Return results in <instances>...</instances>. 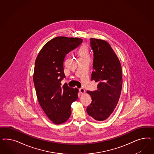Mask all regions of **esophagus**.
I'll list each match as a JSON object with an SVG mask.
<instances>
[{"label":"esophagus","instance_id":"1","mask_svg":"<svg viewBox=\"0 0 154 154\" xmlns=\"http://www.w3.org/2000/svg\"><path fill=\"white\" fill-rule=\"evenodd\" d=\"M79 91L81 94H84L85 93V89H84V88H81V89H79Z\"/></svg>","mask_w":154,"mask_h":154}]
</instances>
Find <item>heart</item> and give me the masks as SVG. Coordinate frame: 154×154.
Masks as SVG:
<instances>
[{
  "mask_svg": "<svg viewBox=\"0 0 154 154\" xmlns=\"http://www.w3.org/2000/svg\"><path fill=\"white\" fill-rule=\"evenodd\" d=\"M79 56H88V49L86 46L84 45L81 47L79 49Z\"/></svg>",
  "mask_w": 154,
  "mask_h": 154,
  "instance_id": "1",
  "label": "heart"
}]
</instances>
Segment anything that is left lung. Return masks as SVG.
<instances>
[{
	"label": "left lung",
	"instance_id": "obj_1",
	"mask_svg": "<svg viewBox=\"0 0 154 154\" xmlns=\"http://www.w3.org/2000/svg\"><path fill=\"white\" fill-rule=\"evenodd\" d=\"M94 52V71L91 80L98 82L97 90L88 91L92 102L86 111L94 120H106L113 112L120 97L122 85L120 60L108 42L91 38Z\"/></svg>",
	"mask_w": 154,
	"mask_h": 154
}]
</instances>
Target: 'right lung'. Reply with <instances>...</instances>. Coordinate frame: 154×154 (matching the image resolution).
<instances>
[{"label": "right lung", "mask_w": 154, "mask_h": 154, "mask_svg": "<svg viewBox=\"0 0 154 154\" xmlns=\"http://www.w3.org/2000/svg\"><path fill=\"white\" fill-rule=\"evenodd\" d=\"M79 38L57 37L46 43L39 52L34 66L33 81L38 100L49 119L55 124L65 122L71 115V104L78 99L79 90L61 86L65 75V56L81 45Z\"/></svg>", "instance_id": "1"}]
</instances>
